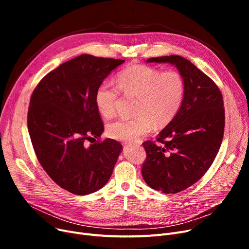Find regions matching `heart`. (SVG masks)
Instances as JSON below:
<instances>
[{
	"instance_id": "obj_1",
	"label": "heart",
	"mask_w": 249,
	"mask_h": 249,
	"mask_svg": "<svg viewBox=\"0 0 249 249\" xmlns=\"http://www.w3.org/2000/svg\"><path fill=\"white\" fill-rule=\"evenodd\" d=\"M120 91L136 98L131 119H118L107 125V135L115 140L133 141L148 134L153 127H163L178 114L185 97L184 76L178 71H162L136 64L120 71L116 86L108 81L99 85L95 103L99 113L111 118L116 111Z\"/></svg>"
}]
</instances>
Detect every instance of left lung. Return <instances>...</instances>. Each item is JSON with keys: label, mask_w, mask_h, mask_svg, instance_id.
I'll use <instances>...</instances> for the list:
<instances>
[{"label": "left lung", "mask_w": 249, "mask_h": 249, "mask_svg": "<svg viewBox=\"0 0 249 249\" xmlns=\"http://www.w3.org/2000/svg\"><path fill=\"white\" fill-rule=\"evenodd\" d=\"M146 61L174 64L186 84L176 117L156 142L147 140L142 144L146 151L143 179L155 191L176 194L197 182L216 158L225 127L223 97L211 78L184 57L169 55Z\"/></svg>", "instance_id": "left-lung-1"}]
</instances>
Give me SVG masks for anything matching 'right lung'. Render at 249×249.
<instances>
[{
    "label": "right lung",
    "instance_id": "1",
    "mask_svg": "<svg viewBox=\"0 0 249 249\" xmlns=\"http://www.w3.org/2000/svg\"><path fill=\"white\" fill-rule=\"evenodd\" d=\"M125 60L82 54L47 73L34 89L28 109L32 145L46 174L60 188L89 195L107 184L122 145L100 138L104 124L96 89Z\"/></svg>",
    "mask_w": 249,
    "mask_h": 249
}]
</instances>
